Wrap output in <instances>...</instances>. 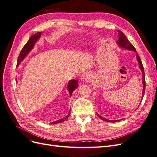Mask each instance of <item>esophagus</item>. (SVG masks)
Segmentation results:
<instances>
[{"label": "esophagus", "instance_id": "1", "mask_svg": "<svg viewBox=\"0 0 157 157\" xmlns=\"http://www.w3.org/2000/svg\"><path fill=\"white\" fill-rule=\"evenodd\" d=\"M81 79L82 80H84V81H88L89 79H90V77L88 74H87L86 73H84L82 74V77H81Z\"/></svg>", "mask_w": 157, "mask_h": 157}]
</instances>
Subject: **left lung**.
I'll use <instances>...</instances> for the list:
<instances>
[{"mask_svg":"<svg viewBox=\"0 0 157 157\" xmlns=\"http://www.w3.org/2000/svg\"><path fill=\"white\" fill-rule=\"evenodd\" d=\"M118 41L117 42V43L119 45L121 48H125V49H127V50H132V51H134L136 52V48H134V46H133L130 41L128 40L127 38L126 37V36L124 35V33H123L120 30H118ZM137 61H138L139 63V67L141 69V71H142V75H143V95H142V98H144V94H145V72H144V66H143V64H142V62H141V60L140 58L139 55L137 54ZM98 114V113H97ZM98 116L101 118L102 120L105 121H107V122H117L118 121H111V120H108V119H106V118H103L102 117H101L99 115H98Z\"/></svg>","mask_w":157,"mask_h":157,"instance_id":"obj_1","label":"left lung"}]
</instances>
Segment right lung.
Masks as SVG:
<instances>
[{"mask_svg":"<svg viewBox=\"0 0 157 157\" xmlns=\"http://www.w3.org/2000/svg\"><path fill=\"white\" fill-rule=\"evenodd\" d=\"M41 35V33L39 32L36 33L35 35H33L30 38L29 40L27 41V43L25 44V45L23 46V48H22L21 51L20 52V54L19 55L18 57V59H17V66H18L20 64V63L21 62V61L23 60L25 58V56L29 54V52L32 50V48H33V46L35 45V43L37 41V40L39 39V37ZM78 80H71V81H69V84H68V90H69V92L70 94V96H71V95H72V93L73 92V90L77 88L78 87ZM70 115V111L68 115L66 116L65 118H61V119H59L57 121L53 122H52L51 124H56V123H60V122H62L63 121H65L67 118L69 117Z\"/></svg>","mask_w":157,"mask_h":157,"instance_id":"1","label":"right lung"}]
</instances>
